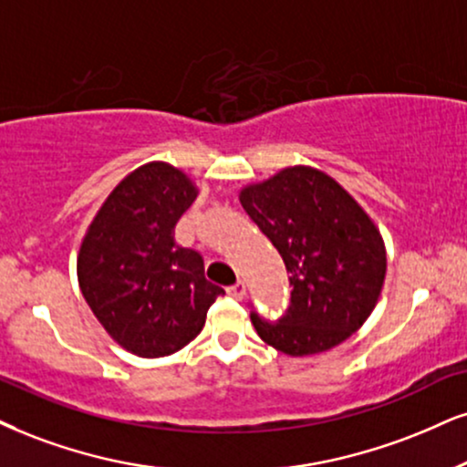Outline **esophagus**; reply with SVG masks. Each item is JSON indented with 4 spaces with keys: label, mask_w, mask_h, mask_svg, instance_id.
Wrapping results in <instances>:
<instances>
[{
    "label": "esophagus",
    "mask_w": 467,
    "mask_h": 467,
    "mask_svg": "<svg viewBox=\"0 0 467 467\" xmlns=\"http://www.w3.org/2000/svg\"><path fill=\"white\" fill-rule=\"evenodd\" d=\"M227 295L232 296V298H244V295H246V285H244V281H238V284H234V285H229L227 287Z\"/></svg>",
    "instance_id": "esophagus-1"
}]
</instances>
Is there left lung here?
<instances>
[{
	"label": "left lung",
	"instance_id": "obj_1",
	"mask_svg": "<svg viewBox=\"0 0 467 467\" xmlns=\"http://www.w3.org/2000/svg\"><path fill=\"white\" fill-rule=\"evenodd\" d=\"M251 221L290 273V305L279 320L253 312L257 336L292 357L325 353L348 339L381 295L385 244L364 207L333 177L290 166L240 192Z\"/></svg>",
	"mask_w": 467,
	"mask_h": 467
}]
</instances>
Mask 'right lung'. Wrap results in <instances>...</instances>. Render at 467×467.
<instances>
[{"mask_svg": "<svg viewBox=\"0 0 467 467\" xmlns=\"http://www.w3.org/2000/svg\"><path fill=\"white\" fill-rule=\"evenodd\" d=\"M197 186L175 166L149 162L103 201L78 255L79 290L114 342L138 357H164L199 336L221 285L203 257L175 243V224Z\"/></svg>", "mask_w": 467, "mask_h": 467, "instance_id": "right-lung-1", "label": "right lung"}]
</instances>
